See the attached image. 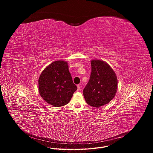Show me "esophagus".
<instances>
[{
  "label": "esophagus",
  "instance_id": "1",
  "mask_svg": "<svg viewBox=\"0 0 153 153\" xmlns=\"http://www.w3.org/2000/svg\"><path fill=\"white\" fill-rule=\"evenodd\" d=\"M80 90H81L80 85H77V90H78V91H80Z\"/></svg>",
  "mask_w": 153,
  "mask_h": 153
}]
</instances>
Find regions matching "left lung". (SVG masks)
I'll return each mask as SVG.
<instances>
[{
	"instance_id": "1",
	"label": "left lung",
	"mask_w": 153,
	"mask_h": 153,
	"mask_svg": "<svg viewBox=\"0 0 153 153\" xmlns=\"http://www.w3.org/2000/svg\"><path fill=\"white\" fill-rule=\"evenodd\" d=\"M90 80L83 89L84 98L89 105L100 107L110 102L117 89L115 72L105 62L92 60Z\"/></svg>"
}]
</instances>
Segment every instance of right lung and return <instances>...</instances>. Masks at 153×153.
<instances>
[{
	"mask_svg": "<svg viewBox=\"0 0 153 153\" xmlns=\"http://www.w3.org/2000/svg\"><path fill=\"white\" fill-rule=\"evenodd\" d=\"M67 62H53L42 72L39 79L40 96L48 104L58 107L67 105L77 90Z\"/></svg>",
	"mask_w": 153,
	"mask_h": 153,
	"instance_id": "obj_1",
	"label": "right lung"
}]
</instances>
